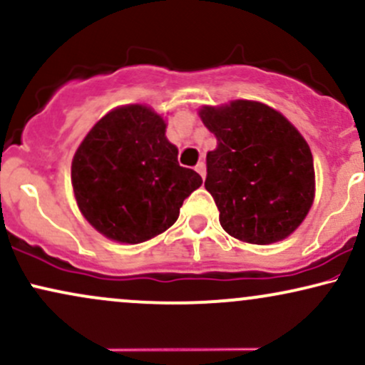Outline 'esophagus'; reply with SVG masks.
I'll list each match as a JSON object with an SVG mask.
<instances>
[{"label": "esophagus", "instance_id": "esophagus-1", "mask_svg": "<svg viewBox=\"0 0 365 365\" xmlns=\"http://www.w3.org/2000/svg\"><path fill=\"white\" fill-rule=\"evenodd\" d=\"M195 171H197V173L200 175V177H202V178H206V165H204L202 161H200L199 165L195 166Z\"/></svg>", "mask_w": 365, "mask_h": 365}]
</instances>
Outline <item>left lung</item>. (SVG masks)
I'll list each match as a JSON object with an SVG mask.
<instances>
[{"instance_id":"left-lung-1","label":"left lung","mask_w":365,"mask_h":365,"mask_svg":"<svg viewBox=\"0 0 365 365\" xmlns=\"http://www.w3.org/2000/svg\"><path fill=\"white\" fill-rule=\"evenodd\" d=\"M199 116L217 139L204 187L228 235L269 245L290 237L311 211L316 173L302 133L274 108L250 99L204 104Z\"/></svg>"}]
</instances>
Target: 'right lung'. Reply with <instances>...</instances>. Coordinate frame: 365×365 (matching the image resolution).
<instances>
[{
    "label": "right lung",
    "instance_id": "add662e5",
    "mask_svg": "<svg viewBox=\"0 0 365 365\" xmlns=\"http://www.w3.org/2000/svg\"><path fill=\"white\" fill-rule=\"evenodd\" d=\"M166 125L148 104H123L96 121L75 150V200L103 237L135 245L161 235L202 185L199 173L178 165Z\"/></svg>",
    "mask_w": 365,
    "mask_h": 365
}]
</instances>
